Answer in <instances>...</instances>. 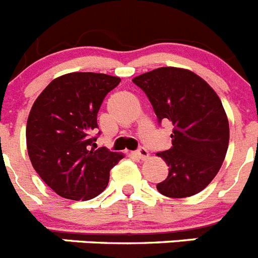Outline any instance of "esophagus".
<instances>
[{"mask_svg":"<svg viewBox=\"0 0 258 258\" xmlns=\"http://www.w3.org/2000/svg\"><path fill=\"white\" fill-rule=\"evenodd\" d=\"M134 155H136L138 159H141V160H145V159H147V157H149V151H147L145 147H140V149L134 152Z\"/></svg>","mask_w":258,"mask_h":258,"instance_id":"obj_1","label":"esophagus"}]
</instances>
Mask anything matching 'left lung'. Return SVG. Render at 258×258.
<instances>
[{
	"instance_id": "8db88e82",
	"label": "left lung",
	"mask_w": 258,
	"mask_h": 258,
	"mask_svg": "<svg viewBox=\"0 0 258 258\" xmlns=\"http://www.w3.org/2000/svg\"><path fill=\"white\" fill-rule=\"evenodd\" d=\"M157 122L170 121L172 147L159 152L169 166L156 184L168 198H187L206 188L220 170L229 147V121L220 98L208 84L187 70L161 67L137 76Z\"/></svg>"
}]
</instances>
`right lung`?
<instances>
[{
  "instance_id": "add662e5",
  "label": "right lung",
  "mask_w": 258,
  "mask_h": 258,
  "mask_svg": "<svg viewBox=\"0 0 258 258\" xmlns=\"http://www.w3.org/2000/svg\"><path fill=\"white\" fill-rule=\"evenodd\" d=\"M118 77L74 72L52 80L32 106L27 121V149L42 181L58 195L89 200L107 187L109 170L122 155L90 146L98 132L97 115Z\"/></svg>"
}]
</instances>
